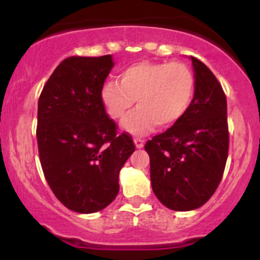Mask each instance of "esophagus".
Returning <instances> with one entry per match:
<instances>
[{
  "mask_svg": "<svg viewBox=\"0 0 260 260\" xmlns=\"http://www.w3.org/2000/svg\"><path fill=\"white\" fill-rule=\"evenodd\" d=\"M135 145L137 148H142L143 146H145V140H142V138H135Z\"/></svg>",
  "mask_w": 260,
  "mask_h": 260,
  "instance_id": "34e87169",
  "label": "esophagus"
}]
</instances>
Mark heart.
<instances>
[{
    "mask_svg": "<svg viewBox=\"0 0 260 260\" xmlns=\"http://www.w3.org/2000/svg\"><path fill=\"white\" fill-rule=\"evenodd\" d=\"M195 75L183 62L133 64L122 70L117 80H108L101 89V101L112 119H123L132 135H145L157 124L170 128L186 114L195 94Z\"/></svg>",
    "mask_w": 260,
    "mask_h": 260,
    "instance_id": "1",
    "label": "heart"
}]
</instances>
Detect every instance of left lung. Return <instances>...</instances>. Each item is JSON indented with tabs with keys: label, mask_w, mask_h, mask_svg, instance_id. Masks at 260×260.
<instances>
[{
	"label": "left lung",
	"mask_w": 260,
	"mask_h": 260,
	"mask_svg": "<svg viewBox=\"0 0 260 260\" xmlns=\"http://www.w3.org/2000/svg\"><path fill=\"white\" fill-rule=\"evenodd\" d=\"M195 94L186 114L147 141L151 183L166 208L188 211L203 206L221 181L229 151L226 96L212 72L191 56Z\"/></svg>",
	"instance_id": "left-lung-1"
}]
</instances>
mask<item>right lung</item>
I'll use <instances>...</instances> for the list:
<instances>
[{"mask_svg": "<svg viewBox=\"0 0 260 260\" xmlns=\"http://www.w3.org/2000/svg\"><path fill=\"white\" fill-rule=\"evenodd\" d=\"M114 62L112 55L70 56L44 85L38 104L39 156L57 200L70 210L91 214L119 191V171L135 152L128 133H117L101 101Z\"/></svg>", "mask_w": 260, "mask_h": 260, "instance_id": "1", "label": "right lung"}]
</instances>
